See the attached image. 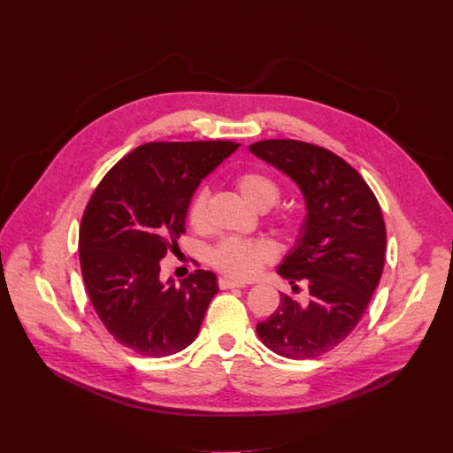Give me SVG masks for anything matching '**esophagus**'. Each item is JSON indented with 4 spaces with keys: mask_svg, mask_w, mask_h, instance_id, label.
<instances>
[{
    "mask_svg": "<svg viewBox=\"0 0 453 453\" xmlns=\"http://www.w3.org/2000/svg\"><path fill=\"white\" fill-rule=\"evenodd\" d=\"M219 287L222 290H227V288H245L247 285L240 283V281H234V280H229V278H220L219 280Z\"/></svg>",
    "mask_w": 453,
    "mask_h": 453,
    "instance_id": "34e87169",
    "label": "esophagus"
}]
</instances>
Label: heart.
I'll return each mask as SVG.
<instances>
[{
  "label": "heart",
  "instance_id": "obj_1",
  "mask_svg": "<svg viewBox=\"0 0 453 453\" xmlns=\"http://www.w3.org/2000/svg\"><path fill=\"white\" fill-rule=\"evenodd\" d=\"M234 188L240 197L256 211H267L278 204L281 197L280 184L264 172H242L234 177ZM188 224L203 231L208 224V193L197 191L188 204ZM276 229L287 238H294L301 231V219L296 215H278ZM274 250L260 240L227 238L210 250V264L222 274L234 280H249L273 260Z\"/></svg>",
  "mask_w": 453,
  "mask_h": 453
}]
</instances>
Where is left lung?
I'll use <instances>...</instances> for the list:
<instances>
[{"label": "left lung", "mask_w": 453, "mask_h": 453, "mask_svg": "<svg viewBox=\"0 0 453 453\" xmlns=\"http://www.w3.org/2000/svg\"><path fill=\"white\" fill-rule=\"evenodd\" d=\"M249 150L287 173L303 191L306 219L278 274L306 283L308 301L281 294L256 334L274 353L308 360L341 344L360 322L385 264V222L362 175L328 149L297 140H264Z\"/></svg>", "instance_id": "8db88e82"}]
</instances>
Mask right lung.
<instances>
[{"label": "right lung", "instance_id": "add662e5", "mask_svg": "<svg viewBox=\"0 0 453 453\" xmlns=\"http://www.w3.org/2000/svg\"><path fill=\"white\" fill-rule=\"evenodd\" d=\"M238 149L234 142H154L119 159L100 180L79 233L81 271L107 332L143 357H168L196 341L219 292L196 271L180 287L159 281V262L186 233L199 182Z\"/></svg>", "mask_w": 453, "mask_h": 453}]
</instances>
